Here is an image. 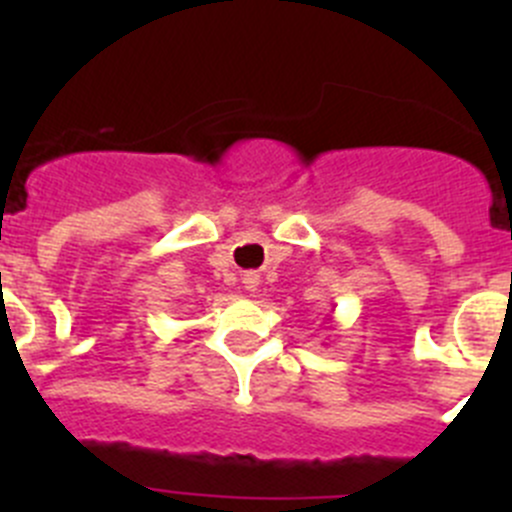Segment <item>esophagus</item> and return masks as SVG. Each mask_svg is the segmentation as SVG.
Returning <instances> with one entry per match:
<instances>
[{"mask_svg": "<svg viewBox=\"0 0 512 512\" xmlns=\"http://www.w3.org/2000/svg\"><path fill=\"white\" fill-rule=\"evenodd\" d=\"M242 285H245V289H250V292H255V289L260 287V275H255V272H247V275L242 277Z\"/></svg>", "mask_w": 512, "mask_h": 512, "instance_id": "obj_1", "label": "esophagus"}]
</instances>
